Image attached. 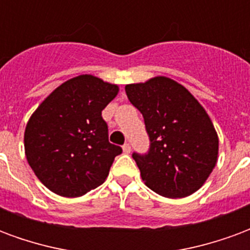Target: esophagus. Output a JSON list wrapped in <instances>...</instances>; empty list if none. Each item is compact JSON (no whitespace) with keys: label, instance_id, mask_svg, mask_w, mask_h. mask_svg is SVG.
<instances>
[{"label":"esophagus","instance_id":"obj_1","mask_svg":"<svg viewBox=\"0 0 250 250\" xmlns=\"http://www.w3.org/2000/svg\"><path fill=\"white\" fill-rule=\"evenodd\" d=\"M130 149H132V148H130V144H129V143H125V144H124V146H122L124 153H130Z\"/></svg>","mask_w":250,"mask_h":250}]
</instances>
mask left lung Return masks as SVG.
Instances as JSON below:
<instances>
[{"label":"left lung","mask_w":250,"mask_h":250,"mask_svg":"<svg viewBox=\"0 0 250 250\" xmlns=\"http://www.w3.org/2000/svg\"><path fill=\"white\" fill-rule=\"evenodd\" d=\"M125 91L141 111L149 134V152L133 153L145 186L167 198L194 194L218 160V134L205 107L167 77L130 83Z\"/></svg>","instance_id":"obj_1"}]
</instances>
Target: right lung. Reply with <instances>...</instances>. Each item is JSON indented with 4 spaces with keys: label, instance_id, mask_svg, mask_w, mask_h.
Masks as SVG:
<instances>
[{
    "label": "right lung",
    "instance_id": "1",
    "mask_svg": "<svg viewBox=\"0 0 250 250\" xmlns=\"http://www.w3.org/2000/svg\"><path fill=\"white\" fill-rule=\"evenodd\" d=\"M120 87L90 74L56 87L26 124L28 164L48 190L77 198L102 185L121 146L109 143L102 110Z\"/></svg>",
    "mask_w": 250,
    "mask_h": 250
}]
</instances>
